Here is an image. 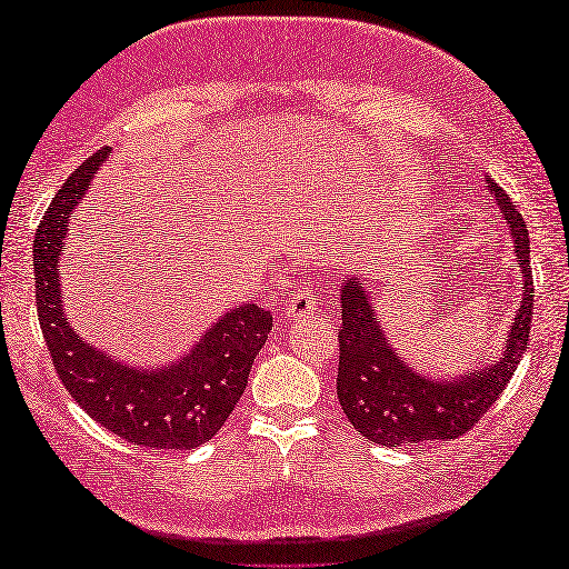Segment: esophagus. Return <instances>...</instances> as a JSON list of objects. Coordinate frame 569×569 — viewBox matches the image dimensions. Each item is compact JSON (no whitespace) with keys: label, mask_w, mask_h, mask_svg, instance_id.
I'll use <instances>...</instances> for the list:
<instances>
[{"label":"esophagus","mask_w":569,"mask_h":569,"mask_svg":"<svg viewBox=\"0 0 569 569\" xmlns=\"http://www.w3.org/2000/svg\"><path fill=\"white\" fill-rule=\"evenodd\" d=\"M317 306H319V296L313 293L311 288H299V291L291 296V301L286 303V317H291V319L303 317V313L313 311Z\"/></svg>","instance_id":"1"}]
</instances>
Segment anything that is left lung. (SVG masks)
Segmentation results:
<instances>
[{
  "mask_svg": "<svg viewBox=\"0 0 569 569\" xmlns=\"http://www.w3.org/2000/svg\"><path fill=\"white\" fill-rule=\"evenodd\" d=\"M507 220L519 268L525 273V299L509 333L501 362L450 382H432L402 365L387 345L382 327L369 303V288L359 278L341 286L339 375L337 398L357 432L380 446L398 448L420 440H450L463 436L509 385L521 355L529 347L535 288L529 270V232L525 218L493 179H486Z\"/></svg>",
  "mask_w": 569,
  "mask_h": 569,
  "instance_id": "1",
  "label": "left lung"
}]
</instances>
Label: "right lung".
I'll return each mask as SVG.
<instances>
[{
  "instance_id": "add662e5",
  "label": "right lung",
  "mask_w": 569,
  "mask_h": 569,
  "mask_svg": "<svg viewBox=\"0 0 569 569\" xmlns=\"http://www.w3.org/2000/svg\"><path fill=\"white\" fill-rule=\"evenodd\" d=\"M106 157L108 147L98 149L68 177L34 232V299L44 345L70 398L113 436L141 448H197L236 410L273 313L242 303L204 333L192 355L157 372L123 367L86 345L62 313L58 263L68 218Z\"/></svg>"
}]
</instances>
